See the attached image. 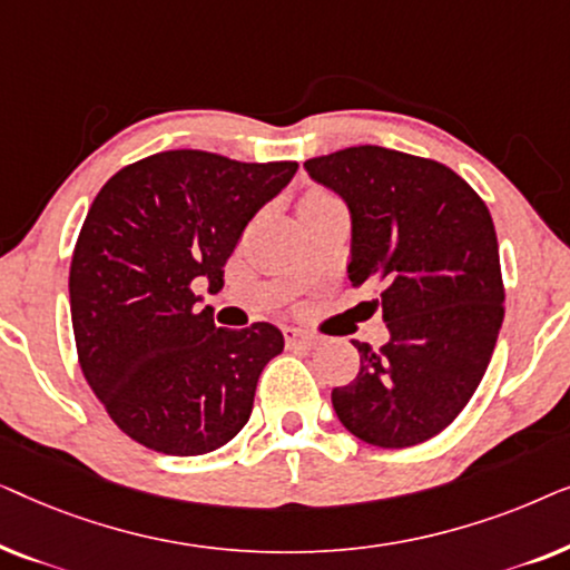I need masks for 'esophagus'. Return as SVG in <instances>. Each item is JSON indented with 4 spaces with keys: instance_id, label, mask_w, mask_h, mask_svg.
Returning a JSON list of instances; mask_svg holds the SVG:
<instances>
[{
    "instance_id": "34e87169",
    "label": "esophagus",
    "mask_w": 570,
    "mask_h": 570,
    "mask_svg": "<svg viewBox=\"0 0 570 570\" xmlns=\"http://www.w3.org/2000/svg\"><path fill=\"white\" fill-rule=\"evenodd\" d=\"M285 340H287V347L314 350L318 345V337H314V334H308V332H301V330H287Z\"/></svg>"
}]
</instances>
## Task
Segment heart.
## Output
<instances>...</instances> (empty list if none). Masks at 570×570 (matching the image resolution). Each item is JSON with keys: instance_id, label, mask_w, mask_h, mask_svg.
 I'll return each mask as SVG.
<instances>
[{"instance_id": "obj_1", "label": "heart", "mask_w": 570, "mask_h": 570, "mask_svg": "<svg viewBox=\"0 0 570 570\" xmlns=\"http://www.w3.org/2000/svg\"><path fill=\"white\" fill-rule=\"evenodd\" d=\"M326 199H332L330 194H326V191H322V189H311V191L303 194V199H301V207L318 205V202H326Z\"/></svg>"}]
</instances>
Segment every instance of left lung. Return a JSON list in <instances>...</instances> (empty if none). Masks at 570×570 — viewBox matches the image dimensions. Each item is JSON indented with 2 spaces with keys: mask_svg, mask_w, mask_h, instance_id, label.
I'll use <instances>...</instances> for the list:
<instances>
[{
  "mask_svg": "<svg viewBox=\"0 0 570 570\" xmlns=\"http://www.w3.org/2000/svg\"><path fill=\"white\" fill-rule=\"evenodd\" d=\"M347 202V277L376 285L389 342L353 340L361 371L332 392L340 423L365 443L407 449L454 423L485 376L503 324L490 209L439 160L357 145L306 160Z\"/></svg>",
  "mask_w": 570,
  "mask_h": 570,
  "instance_id": "8db88e82",
  "label": "left lung"
}]
</instances>
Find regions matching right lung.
<instances>
[{"mask_svg": "<svg viewBox=\"0 0 570 570\" xmlns=\"http://www.w3.org/2000/svg\"><path fill=\"white\" fill-rule=\"evenodd\" d=\"M295 170L166 150L116 170L92 199L69 267L77 361L131 441L197 456L248 423L283 334L267 322L215 326L194 291L199 279L220 291L240 233Z\"/></svg>", "mask_w": 570, "mask_h": 570, "instance_id": "obj_1", "label": "right lung"}]
</instances>
